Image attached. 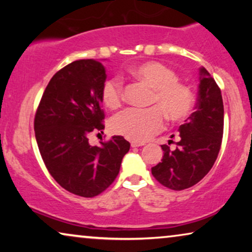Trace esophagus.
I'll list each match as a JSON object with an SVG mask.
<instances>
[{
    "label": "esophagus",
    "instance_id": "esophagus-1",
    "mask_svg": "<svg viewBox=\"0 0 252 252\" xmlns=\"http://www.w3.org/2000/svg\"><path fill=\"white\" fill-rule=\"evenodd\" d=\"M130 146H132V148H136V147L144 146V143H140V142H130Z\"/></svg>",
    "mask_w": 252,
    "mask_h": 252
}]
</instances>
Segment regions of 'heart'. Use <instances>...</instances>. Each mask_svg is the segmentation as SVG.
Masks as SVG:
<instances>
[{
    "label": "heart",
    "mask_w": 252,
    "mask_h": 252,
    "mask_svg": "<svg viewBox=\"0 0 252 252\" xmlns=\"http://www.w3.org/2000/svg\"><path fill=\"white\" fill-rule=\"evenodd\" d=\"M129 74L153 89L150 104L159 106L172 122H180L191 111L194 96L190 88L179 82L171 68L157 62H146L130 67ZM123 97V85L118 78L104 81L102 99L108 108H118ZM159 108L151 106L146 110H125L112 119L111 128L127 139L144 142L164 127V115Z\"/></svg>",
    "instance_id": "heart-1"
}]
</instances>
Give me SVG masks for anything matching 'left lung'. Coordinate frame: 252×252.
<instances>
[{
  "label": "left lung",
  "instance_id": "1",
  "mask_svg": "<svg viewBox=\"0 0 252 252\" xmlns=\"http://www.w3.org/2000/svg\"><path fill=\"white\" fill-rule=\"evenodd\" d=\"M175 150L161 146L163 159L151 168L156 180L173 190H184L201 181L218 157L223 133L221 92L205 67L199 68L195 112L179 127Z\"/></svg>",
  "mask_w": 252,
  "mask_h": 252
}]
</instances>
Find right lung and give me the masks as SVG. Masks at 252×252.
I'll list each match as a JSON object with an SVG mask.
<instances>
[{
    "label": "right lung",
    "instance_id": "obj_1",
    "mask_svg": "<svg viewBox=\"0 0 252 252\" xmlns=\"http://www.w3.org/2000/svg\"><path fill=\"white\" fill-rule=\"evenodd\" d=\"M105 79L99 61L72 62L51 78L34 119L37 147L51 177L82 197L97 196L115 181L130 147L119 135L98 147L88 142L92 132L104 129Z\"/></svg>",
    "mask_w": 252,
    "mask_h": 252
}]
</instances>
